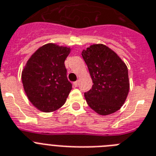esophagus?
I'll use <instances>...</instances> for the list:
<instances>
[{
    "label": "esophagus",
    "instance_id": "obj_1",
    "mask_svg": "<svg viewBox=\"0 0 156 156\" xmlns=\"http://www.w3.org/2000/svg\"><path fill=\"white\" fill-rule=\"evenodd\" d=\"M78 85H79V82H78V81H76V82H74V86H75V87H78Z\"/></svg>",
    "mask_w": 156,
    "mask_h": 156
}]
</instances>
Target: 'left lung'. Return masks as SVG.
Wrapping results in <instances>:
<instances>
[{"instance_id": "8db88e82", "label": "left lung", "mask_w": 156, "mask_h": 156, "mask_svg": "<svg viewBox=\"0 0 156 156\" xmlns=\"http://www.w3.org/2000/svg\"><path fill=\"white\" fill-rule=\"evenodd\" d=\"M93 80L84 94L89 106L98 114L108 115L120 109L129 91L126 65L113 51L103 44H94L82 52Z\"/></svg>"}]
</instances>
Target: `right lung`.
I'll return each mask as SVG.
<instances>
[{"label": "right lung", "mask_w": 156, "mask_h": 156, "mask_svg": "<svg viewBox=\"0 0 156 156\" xmlns=\"http://www.w3.org/2000/svg\"><path fill=\"white\" fill-rule=\"evenodd\" d=\"M70 49L54 44L40 48L22 72V82L29 101L40 111L53 112L62 107L72 89L64 62Z\"/></svg>", "instance_id": "1"}]
</instances>
